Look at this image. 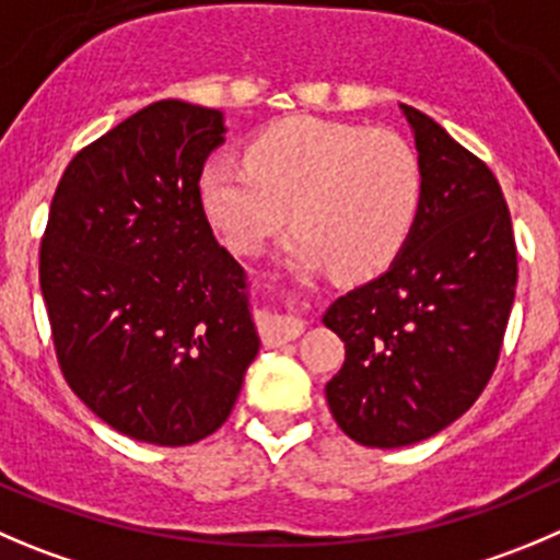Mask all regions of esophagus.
Returning <instances> with one entry per match:
<instances>
[{
    "label": "esophagus",
    "instance_id": "obj_1",
    "mask_svg": "<svg viewBox=\"0 0 560 560\" xmlns=\"http://www.w3.org/2000/svg\"><path fill=\"white\" fill-rule=\"evenodd\" d=\"M302 329H305V322L294 316H266V322L260 324V335H264L266 346H280L285 340L300 338Z\"/></svg>",
    "mask_w": 560,
    "mask_h": 560
}]
</instances>
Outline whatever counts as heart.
Wrapping results in <instances>:
<instances>
[{
  "label": "heart",
  "instance_id": "b5f03b06",
  "mask_svg": "<svg viewBox=\"0 0 560 560\" xmlns=\"http://www.w3.org/2000/svg\"><path fill=\"white\" fill-rule=\"evenodd\" d=\"M200 203L228 247L247 255L291 209V264L363 277L401 253L418 214L420 164L393 131L291 117L249 142L247 164H206Z\"/></svg>",
  "mask_w": 560,
  "mask_h": 560
}]
</instances>
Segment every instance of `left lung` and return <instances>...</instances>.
<instances>
[{
    "mask_svg": "<svg viewBox=\"0 0 560 560\" xmlns=\"http://www.w3.org/2000/svg\"><path fill=\"white\" fill-rule=\"evenodd\" d=\"M420 203L385 275L338 296L324 324L346 343L329 412L354 443L404 448L467 412L487 387L516 289L509 206L492 170L415 106Z\"/></svg>",
    "mask_w": 560,
    "mask_h": 560,
    "instance_id": "obj_1",
    "label": "left lung"
}]
</instances>
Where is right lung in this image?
<instances>
[{
    "label": "right lung",
    "mask_w": 560,
    "mask_h": 560,
    "mask_svg": "<svg viewBox=\"0 0 560 560\" xmlns=\"http://www.w3.org/2000/svg\"><path fill=\"white\" fill-rule=\"evenodd\" d=\"M225 115L156 101L77 153L40 242V291L71 390L140 443L178 448L231 415L260 349L247 275L200 173Z\"/></svg>",
    "instance_id": "add662e5"
}]
</instances>
